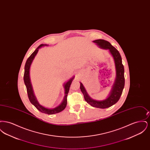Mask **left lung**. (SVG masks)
I'll return each mask as SVG.
<instances>
[{
	"label": "left lung",
	"instance_id": "8db88e82",
	"mask_svg": "<svg viewBox=\"0 0 150 150\" xmlns=\"http://www.w3.org/2000/svg\"><path fill=\"white\" fill-rule=\"evenodd\" d=\"M94 43L99 46L100 48L108 50L114 60L116 78L112 89L109 93L108 97L105 100H94L92 98L86 91L83 84L80 82V90L83 94L86 102L92 106L100 108H106L111 107L115 104L120 99L124 85V68L122 64V59L119 51L110 43L103 39H97L93 41Z\"/></svg>",
	"mask_w": 150,
	"mask_h": 150
}]
</instances>
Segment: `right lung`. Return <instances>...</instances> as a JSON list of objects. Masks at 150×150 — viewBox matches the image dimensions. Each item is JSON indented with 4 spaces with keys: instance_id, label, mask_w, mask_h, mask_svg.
Listing matches in <instances>:
<instances>
[{
    "instance_id": "1",
    "label": "right lung",
    "mask_w": 150,
    "mask_h": 150,
    "mask_svg": "<svg viewBox=\"0 0 150 150\" xmlns=\"http://www.w3.org/2000/svg\"><path fill=\"white\" fill-rule=\"evenodd\" d=\"M47 45H48L44 44L40 45L36 49L35 51L31 54V56L28 58V59H27V61L26 62L25 66V72H24V76H23V80H24L25 84L26 87L28 95V97H29L30 102L40 112L44 113V114H46L52 115L61 112L62 111H63L64 110L65 107H66L67 94L69 93L72 81L73 79H74V76H73L72 78L69 80L67 81L64 83V98L60 105H59L57 107L53 108H49L47 107H44L42 105H40V103L37 100V99L36 98L35 96L34 91H33V86H32V84H31V80L30 78V69L31 64H32L36 55L37 54L39 50L43 46H47Z\"/></svg>"
}]
</instances>
